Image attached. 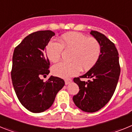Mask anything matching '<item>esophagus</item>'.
Segmentation results:
<instances>
[{
	"label": "esophagus",
	"instance_id": "esophagus-1",
	"mask_svg": "<svg viewBox=\"0 0 132 132\" xmlns=\"http://www.w3.org/2000/svg\"><path fill=\"white\" fill-rule=\"evenodd\" d=\"M71 81H72L71 79H66V80H65V85H68V84H69Z\"/></svg>",
	"mask_w": 132,
	"mask_h": 132
}]
</instances>
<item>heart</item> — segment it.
<instances>
[{"mask_svg":"<svg viewBox=\"0 0 132 132\" xmlns=\"http://www.w3.org/2000/svg\"><path fill=\"white\" fill-rule=\"evenodd\" d=\"M63 49L71 51L69 63L61 62L53 65L52 71L54 75L67 79L76 75L81 71H87L98 61L101 45L98 40L77 32H69L61 36L59 43L51 42L46 47L49 60L56 62L59 60Z\"/></svg>","mask_w":132,"mask_h":132,"instance_id":"b5f03b06","label":"heart"}]
</instances>
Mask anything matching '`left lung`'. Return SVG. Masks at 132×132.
Here are the masks:
<instances>
[{
	"mask_svg": "<svg viewBox=\"0 0 132 132\" xmlns=\"http://www.w3.org/2000/svg\"><path fill=\"white\" fill-rule=\"evenodd\" d=\"M90 34L101 44L100 58L86 74L73 79L80 89L73 96V102L87 112L98 111L109 102L120 74L118 52L114 43L97 31L92 30ZM82 78H88V81H82L80 80Z\"/></svg>",
	"mask_w": 132,
	"mask_h": 132,
	"instance_id": "left-lung-1",
	"label": "left lung"
}]
</instances>
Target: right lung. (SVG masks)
<instances>
[{"label":"right lung","mask_w":132,"mask_h":132,"mask_svg":"<svg viewBox=\"0 0 132 132\" xmlns=\"http://www.w3.org/2000/svg\"><path fill=\"white\" fill-rule=\"evenodd\" d=\"M55 36L51 30L38 31L26 36L14 49L11 78L20 103L34 113L44 112L53 104L65 81L51 76L45 82L41 79L50 73V60L45 47Z\"/></svg>","instance_id":"right-lung-1"}]
</instances>
